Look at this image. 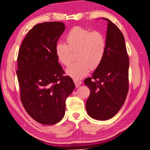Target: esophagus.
I'll list each match as a JSON object with an SVG mask.
<instances>
[{
  "label": "esophagus",
  "instance_id": "34e87169",
  "mask_svg": "<svg viewBox=\"0 0 150 150\" xmlns=\"http://www.w3.org/2000/svg\"><path fill=\"white\" fill-rule=\"evenodd\" d=\"M74 84L76 85V88L79 87L80 85L82 84V82H81V81L79 80H74Z\"/></svg>",
  "mask_w": 150,
  "mask_h": 150
}]
</instances>
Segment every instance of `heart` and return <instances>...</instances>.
<instances>
[{
  "label": "heart",
  "instance_id": "heart-1",
  "mask_svg": "<svg viewBox=\"0 0 150 150\" xmlns=\"http://www.w3.org/2000/svg\"><path fill=\"white\" fill-rule=\"evenodd\" d=\"M66 40L68 46L61 42L56 44L55 53L58 61L67 66L71 61V51H78L76 57L78 61L66 69L71 78L82 79L89 73L90 68L94 69L101 64L106 49V39L101 32L75 26L69 31Z\"/></svg>",
  "mask_w": 150,
  "mask_h": 150
}]
</instances>
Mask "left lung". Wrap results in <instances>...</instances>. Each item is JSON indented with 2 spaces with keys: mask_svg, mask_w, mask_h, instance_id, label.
<instances>
[{
  "mask_svg": "<svg viewBox=\"0 0 150 150\" xmlns=\"http://www.w3.org/2000/svg\"><path fill=\"white\" fill-rule=\"evenodd\" d=\"M101 19L108 22L105 55L92 78H86L84 84L91 91L86 111L92 118L104 121L114 117L126 100L129 61L123 34L111 21Z\"/></svg>",
  "mask_w": 150,
  "mask_h": 150,
  "instance_id": "left-lung-1",
  "label": "left lung"
}]
</instances>
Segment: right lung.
<instances>
[{"label": "right lung", "instance_id": "add662e5", "mask_svg": "<svg viewBox=\"0 0 150 150\" xmlns=\"http://www.w3.org/2000/svg\"><path fill=\"white\" fill-rule=\"evenodd\" d=\"M65 29L60 22L38 24L20 47L16 71L21 100L27 112L42 125H52L65 115L66 99L75 85L58 62L55 46Z\"/></svg>", "mask_w": 150, "mask_h": 150}]
</instances>
